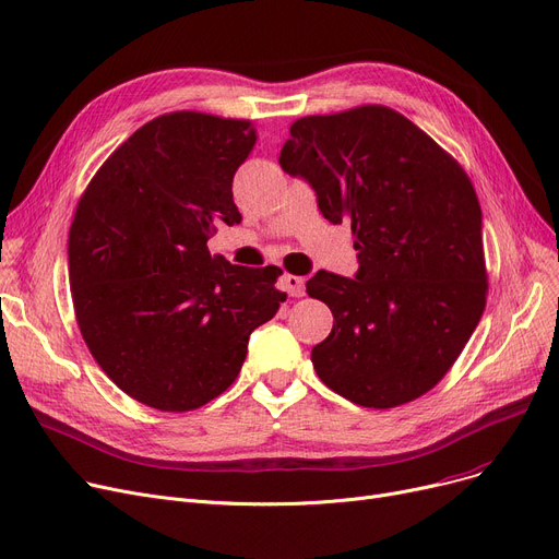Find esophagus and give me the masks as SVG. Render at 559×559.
Here are the masks:
<instances>
[{
	"label": "esophagus",
	"mask_w": 559,
	"mask_h": 559,
	"mask_svg": "<svg viewBox=\"0 0 559 559\" xmlns=\"http://www.w3.org/2000/svg\"><path fill=\"white\" fill-rule=\"evenodd\" d=\"M278 285H281L283 292H287L289 297H304V292H306L304 278H301V276H295V274H283L281 281H278Z\"/></svg>",
	"instance_id": "obj_1"
}]
</instances>
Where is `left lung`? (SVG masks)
Masks as SVG:
<instances>
[{
	"instance_id": "1",
	"label": "left lung",
	"mask_w": 559,
	"mask_h": 559,
	"mask_svg": "<svg viewBox=\"0 0 559 559\" xmlns=\"http://www.w3.org/2000/svg\"><path fill=\"white\" fill-rule=\"evenodd\" d=\"M281 167L306 179L321 215L348 224L356 278L319 270L306 292L333 312L312 348L317 376L356 405L388 409L447 376L487 301L483 213L462 165L388 106L308 115Z\"/></svg>"
}]
</instances>
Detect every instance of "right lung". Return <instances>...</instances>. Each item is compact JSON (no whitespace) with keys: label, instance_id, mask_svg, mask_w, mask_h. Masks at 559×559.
I'll return each instance as SVG.
<instances>
[{"label":"right lung","instance_id":"right-lung-1","mask_svg":"<svg viewBox=\"0 0 559 559\" xmlns=\"http://www.w3.org/2000/svg\"><path fill=\"white\" fill-rule=\"evenodd\" d=\"M255 144L249 120L176 110L106 158L70 228V287L93 358L131 399L188 413L226 392L249 335L285 292L281 267L211 255L219 224H240L233 176Z\"/></svg>","mask_w":559,"mask_h":559}]
</instances>
